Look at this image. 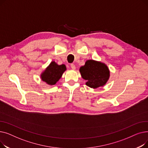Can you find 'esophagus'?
Here are the masks:
<instances>
[{
	"instance_id": "1",
	"label": "esophagus",
	"mask_w": 148,
	"mask_h": 148,
	"mask_svg": "<svg viewBox=\"0 0 148 148\" xmlns=\"http://www.w3.org/2000/svg\"><path fill=\"white\" fill-rule=\"evenodd\" d=\"M70 66H71V68L73 69H75V66L74 64H71V65H70Z\"/></svg>"
}]
</instances>
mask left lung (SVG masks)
<instances>
[{"label":"left lung","mask_w":148,"mask_h":148,"mask_svg":"<svg viewBox=\"0 0 148 148\" xmlns=\"http://www.w3.org/2000/svg\"><path fill=\"white\" fill-rule=\"evenodd\" d=\"M82 78L86 80V84L91 88L103 86L109 79L110 71L106 65L100 62L88 60L80 68Z\"/></svg>","instance_id":"obj_1"}]
</instances>
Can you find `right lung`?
<instances>
[{
	"label": "right lung",
	"instance_id": "add662e5",
	"mask_svg": "<svg viewBox=\"0 0 148 148\" xmlns=\"http://www.w3.org/2000/svg\"><path fill=\"white\" fill-rule=\"evenodd\" d=\"M66 69L64 64L58 65L55 62H51L41 74V79L49 85H54L61 78Z\"/></svg>",
	"mask_w": 148,
	"mask_h": 148
}]
</instances>
